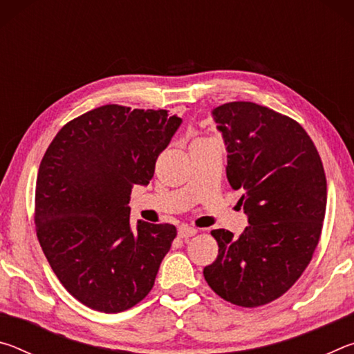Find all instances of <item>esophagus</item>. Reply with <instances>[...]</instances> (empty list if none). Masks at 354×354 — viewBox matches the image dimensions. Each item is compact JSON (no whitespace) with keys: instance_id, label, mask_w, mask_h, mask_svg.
<instances>
[{"instance_id":"obj_1","label":"esophagus","mask_w":354,"mask_h":354,"mask_svg":"<svg viewBox=\"0 0 354 354\" xmlns=\"http://www.w3.org/2000/svg\"><path fill=\"white\" fill-rule=\"evenodd\" d=\"M195 234H196V230H195V227L187 226V225H183V226H179V230H178V236L181 237V239H189V237H194Z\"/></svg>"}]
</instances>
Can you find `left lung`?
<instances>
[{
	"instance_id": "1",
	"label": "left lung",
	"mask_w": 354,
	"mask_h": 354,
	"mask_svg": "<svg viewBox=\"0 0 354 354\" xmlns=\"http://www.w3.org/2000/svg\"><path fill=\"white\" fill-rule=\"evenodd\" d=\"M227 149L226 176L242 192L248 226L211 234L218 256L203 274L226 301L257 308L290 289L319 245L326 211L320 154L301 124L250 101L215 107Z\"/></svg>"
}]
</instances>
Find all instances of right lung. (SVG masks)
I'll return each instance as SVG.
<instances>
[{"mask_svg":"<svg viewBox=\"0 0 354 354\" xmlns=\"http://www.w3.org/2000/svg\"><path fill=\"white\" fill-rule=\"evenodd\" d=\"M183 120L164 109L106 104L68 122L41 159L35 231L48 262L77 301L106 314L153 289L176 227L129 223V195L147 185Z\"/></svg>","mask_w":354,"mask_h":354,"instance_id":"1","label":"right lung"}]
</instances>
